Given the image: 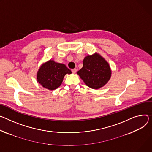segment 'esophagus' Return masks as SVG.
<instances>
[{
  "label": "esophagus",
  "instance_id": "esophagus-1",
  "mask_svg": "<svg viewBox=\"0 0 152 152\" xmlns=\"http://www.w3.org/2000/svg\"><path fill=\"white\" fill-rule=\"evenodd\" d=\"M76 71H77V70L76 68H74V69H73L72 70V72L73 73H76Z\"/></svg>",
  "mask_w": 152,
  "mask_h": 152
}]
</instances>
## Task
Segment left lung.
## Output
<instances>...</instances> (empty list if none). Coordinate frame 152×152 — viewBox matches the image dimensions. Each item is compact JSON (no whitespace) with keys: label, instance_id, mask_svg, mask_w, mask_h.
<instances>
[{"label":"left lung","instance_id":"left-lung-1","mask_svg":"<svg viewBox=\"0 0 152 152\" xmlns=\"http://www.w3.org/2000/svg\"><path fill=\"white\" fill-rule=\"evenodd\" d=\"M90 88L99 89L104 86L111 77L108 63L98 53L88 55L83 60V67L77 72Z\"/></svg>","mask_w":152,"mask_h":152}]
</instances>
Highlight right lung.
<instances>
[{"mask_svg":"<svg viewBox=\"0 0 152 152\" xmlns=\"http://www.w3.org/2000/svg\"><path fill=\"white\" fill-rule=\"evenodd\" d=\"M72 73L65 65L50 60L39 68L37 73V79L39 84L43 87L53 90L61 86L66 74Z\"/></svg>","mask_w":152,"mask_h":152,"instance_id":"add662e5","label":"right lung"}]
</instances>
